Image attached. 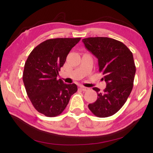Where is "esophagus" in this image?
Masks as SVG:
<instances>
[{
  "label": "esophagus",
  "instance_id": "obj_1",
  "mask_svg": "<svg viewBox=\"0 0 153 153\" xmlns=\"http://www.w3.org/2000/svg\"><path fill=\"white\" fill-rule=\"evenodd\" d=\"M79 88L82 91H87L89 90V88H88V87H84L83 85H79Z\"/></svg>",
  "mask_w": 153,
  "mask_h": 153
}]
</instances>
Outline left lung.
Returning a JSON list of instances; mask_svg holds the SVG:
<instances>
[{
  "label": "left lung",
  "mask_w": 153,
  "mask_h": 153,
  "mask_svg": "<svg viewBox=\"0 0 153 153\" xmlns=\"http://www.w3.org/2000/svg\"><path fill=\"white\" fill-rule=\"evenodd\" d=\"M83 43L98 58L99 71L106 83L102 92L97 87V99L88 107L99 118L112 116L122 108L130 95L136 71L133 54L122 42L108 37H88Z\"/></svg>",
  "instance_id": "obj_1"
}]
</instances>
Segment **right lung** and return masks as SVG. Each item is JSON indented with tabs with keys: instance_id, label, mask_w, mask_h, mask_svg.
Segmentation results:
<instances>
[{
	"instance_id": "1",
	"label": "right lung",
	"mask_w": 153,
	"mask_h": 153,
	"mask_svg": "<svg viewBox=\"0 0 153 153\" xmlns=\"http://www.w3.org/2000/svg\"><path fill=\"white\" fill-rule=\"evenodd\" d=\"M81 38L51 39L31 52L25 62L23 82L27 96L39 112L48 117L60 115L71 96L77 91L75 83L57 79L71 48Z\"/></svg>"
}]
</instances>
